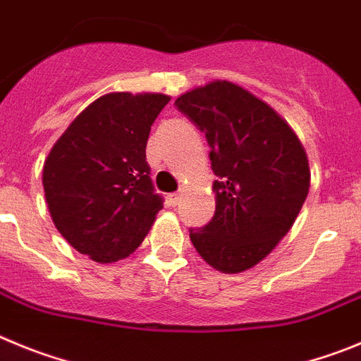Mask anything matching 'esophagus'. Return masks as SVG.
<instances>
[{"label": "esophagus", "instance_id": "34e87169", "mask_svg": "<svg viewBox=\"0 0 361 361\" xmlns=\"http://www.w3.org/2000/svg\"><path fill=\"white\" fill-rule=\"evenodd\" d=\"M180 200H181V194L180 192L171 194V196H169V204H173V207H176V204L180 203Z\"/></svg>", "mask_w": 361, "mask_h": 361}]
</instances>
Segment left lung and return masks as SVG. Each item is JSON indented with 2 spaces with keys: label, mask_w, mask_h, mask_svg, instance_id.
<instances>
[{
  "label": "left lung",
  "mask_w": 361,
  "mask_h": 361,
  "mask_svg": "<svg viewBox=\"0 0 361 361\" xmlns=\"http://www.w3.org/2000/svg\"><path fill=\"white\" fill-rule=\"evenodd\" d=\"M174 106L204 133L217 176L216 214L190 228V241L217 271L241 274L293 226L310 192L307 154L274 108L228 80L185 92Z\"/></svg>",
  "instance_id": "left-lung-1"
}]
</instances>
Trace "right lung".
<instances>
[{
  "label": "right lung",
  "mask_w": 361,
  "mask_h": 361,
  "mask_svg": "<svg viewBox=\"0 0 361 361\" xmlns=\"http://www.w3.org/2000/svg\"><path fill=\"white\" fill-rule=\"evenodd\" d=\"M169 100L164 93L99 97L44 160V197L55 228L95 262L129 257L164 209L149 178L145 147Z\"/></svg>",
  "instance_id": "right-lung-1"
}]
</instances>
